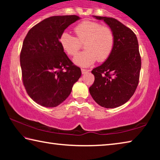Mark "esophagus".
Masks as SVG:
<instances>
[{"label": "esophagus", "mask_w": 160, "mask_h": 160, "mask_svg": "<svg viewBox=\"0 0 160 160\" xmlns=\"http://www.w3.org/2000/svg\"><path fill=\"white\" fill-rule=\"evenodd\" d=\"M81 71H82V74H85V73H87V72H88L90 71V70H87V69H83V68H82V69H81Z\"/></svg>", "instance_id": "34e87169"}]
</instances>
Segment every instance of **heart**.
<instances>
[{
	"label": "heart",
	"instance_id": "1",
	"mask_svg": "<svg viewBox=\"0 0 160 160\" xmlns=\"http://www.w3.org/2000/svg\"><path fill=\"white\" fill-rule=\"evenodd\" d=\"M77 38L68 32H64L60 37V44L63 49L70 56H74L84 42L82 52L77 54L73 62L78 66L88 67L97 60L105 61L109 57L114 45V36L109 27L102 26L94 21L85 20L75 28Z\"/></svg>",
	"mask_w": 160,
	"mask_h": 160
}]
</instances>
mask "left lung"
I'll use <instances>...</instances> for the list:
<instances>
[{"label": "left lung", "instance_id": "1", "mask_svg": "<svg viewBox=\"0 0 160 160\" xmlns=\"http://www.w3.org/2000/svg\"><path fill=\"white\" fill-rule=\"evenodd\" d=\"M93 17L112 29L114 45L104 63L92 70L94 82L89 91L99 105L112 109L128 102L138 85L141 68L138 42L134 32L116 19Z\"/></svg>", "mask_w": 160, "mask_h": 160}]
</instances>
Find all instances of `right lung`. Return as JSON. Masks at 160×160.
Wrapping results in <instances>:
<instances>
[{"label":"right lung","mask_w":160,"mask_h":160,"mask_svg":"<svg viewBox=\"0 0 160 160\" xmlns=\"http://www.w3.org/2000/svg\"><path fill=\"white\" fill-rule=\"evenodd\" d=\"M80 19L77 15L48 18L34 25L24 39L20 57L23 84L28 95L41 106L61 104L81 76L80 68L59 42L65 29Z\"/></svg>","instance_id":"add662e5"}]
</instances>
